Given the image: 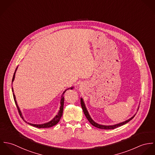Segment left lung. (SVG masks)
Returning <instances> with one entry per match:
<instances>
[{
    "label": "left lung",
    "instance_id": "1",
    "mask_svg": "<svg viewBox=\"0 0 155 155\" xmlns=\"http://www.w3.org/2000/svg\"><path fill=\"white\" fill-rule=\"evenodd\" d=\"M81 106H82V110L84 111V113L86 116V117L87 118V119L88 120L89 122H90V124L91 125H92L94 127H96V128H100V129H102V130H113V129H114L116 128H117L119 127H120L123 125H125V124L128 123V122H130L131 120H132L134 117L135 116V114L133 116V117H131L130 119L124 121V122H120L119 124H115V125H100V124H98L97 123H96L95 122H94L92 119L91 117L89 114L88 111L87 109V107L85 106V103L84 101V100L81 98ZM137 109V110H138Z\"/></svg>",
    "mask_w": 155,
    "mask_h": 155
}]
</instances>
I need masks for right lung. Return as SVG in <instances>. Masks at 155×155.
I'll return each instance as SVG.
<instances>
[{"label":"right lung","instance_id":"add662e5","mask_svg":"<svg viewBox=\"0 0 155 155\" xmlns=\"http://www.w3.org/2000/svg\"><path fill=\"white\" fill-rule=\"evenodd\" d=\"M17 68H18V67L16 68V70H15V73H14V76H13V78H12V82H13V81H14V79H15V73H16V71H17ZM70 88L71 89H72L73 88V87H71V88ZM70 88L67 89L66 90H65V91H64V92L63 93V95H62V96H61V101H60V110L58 111V114H57L53 118V119H52L51 121H49V122H47V123H45V124H30V123H29V122H26V121L24 119V117H23V116H22L21 111L20 110V108H19V107H18V104H17V101H16V98H15V95H14V93H13V96H14V99L15 104H16V106H17V109H18V112H19V113H20V116L21 117V118H22V119H23L26 123H27L28 124H29V125H31V126H33V127H37V128H50V127H52L55 125L56 124H57L58 123V122L60 121V119H61V116H62V115H63V112L64 101V97H63V94H64V92L66 91L67 89H68ZM12 92H14V90H13V88H12Z\"/></svg>","mask_w":155,"mask_h":155}]
</instances>
